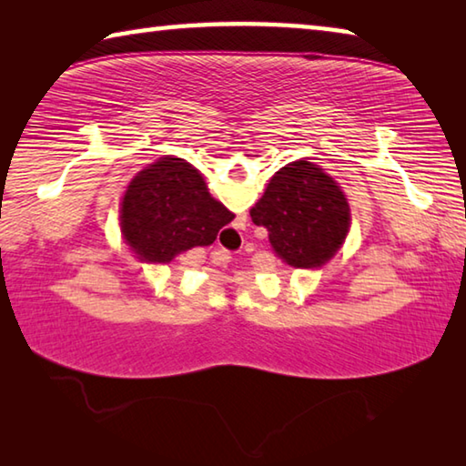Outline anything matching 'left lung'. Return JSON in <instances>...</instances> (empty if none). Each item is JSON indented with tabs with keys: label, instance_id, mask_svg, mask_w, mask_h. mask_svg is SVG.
Segmentation results:
<instances>
[{
	"label": "left lung",
	"instance_id": "8db88e82",
	"mask_svg": "<svg viewBox=\"0 0 466 466\" xmlns=\"http://www.w3.org/2000/svg\"><path fill=\"white\" fill-rule=\"evenodd\" d=\"M267 228L273 250L296 269H319L341 248L350 232V203L339 183L317 164L298 160L275 172L250 209Z\"/></svg>",
	"mask_w": 466,
	"mask_h": 466
}]
</instances>
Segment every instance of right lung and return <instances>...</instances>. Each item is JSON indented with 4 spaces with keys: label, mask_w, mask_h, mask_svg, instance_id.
Listing matches in <instances>:
<instances>
[{
    "label": "right lung",
    "mask_w": 466,
    "mask_h": 466,
    "mask_svg": "<svg viewBox=\"0 0 466 466\" xmlns=\"http://www.w3.org/2000/svg\"><path fill=\"white\" fill-rule=\"evenodd\" d=\"M232 219L183 157H160L137 172L121 201V232L144 263L164 265L188 248L209 247Z\"/></svg>",
    "instance_id": "right-lung-1"
}]
</instances>
